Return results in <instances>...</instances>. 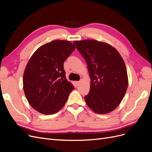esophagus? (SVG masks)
<instances>
[{"label":"esophagus","mask_w":152,"mask_h":152,"mask_svg":"<svg viewBox=\"0 0 152 152\" xmlns=\"http://www.w3.org/2000/svg\"><path fill=\"white\" fill-rule=\"evenodd\" d=\"M80 82H81V81H77V82H75V84H76V85H77V86H79L80 84Z\"/></svg>","instance_id":"34e87169"}]
</instances>
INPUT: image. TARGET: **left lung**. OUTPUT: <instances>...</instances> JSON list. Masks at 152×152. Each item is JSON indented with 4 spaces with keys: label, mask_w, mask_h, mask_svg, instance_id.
<instances>
[{
    "label": "left lung",
    "mask_w": 152,
    "mask_h": 152,
    "mask_svg": "<svg viewBox=\"0 0 152 152\" xmlns=\"http://www.w3.org/2000/svg\"><path fill=\"white\" fill-rule=\"evenodd\" d=\"M87 63L91 79L90 91L84 99L98 114L112 112L122 102L128 87L125 63L112 45L96 40L73 42Z\"/></svg>",
    "instance_id": "1"
}]
</instances>
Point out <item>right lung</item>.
<instances>
[{"mask_svg":"<svg viewBox=\"0 0 152 152\" xmlns=\"http://www.w3.org/2000/svg\"><path fill=\"white\" fill-rule=\"evenodd\" d=\"M75 49L70 41L55 40L41 45L30 58L23 78V90L31 107L39 113L58 112L74 89L66 79L63 63Z\"/></svg>","mask_w":152,"mask_h":152,"instance_id":"obj_1","label":"right lung"}]
</instances>
